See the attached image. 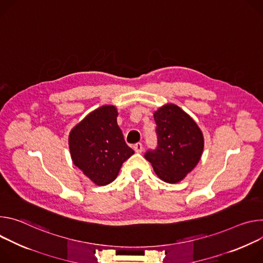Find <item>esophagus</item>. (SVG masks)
I'll return each instance as SVG.
<instances>
[{"instance_id": "34e87169", "label": "esophagus", "mask_w": 263, "mask_h": 263, "mask_svg": "<svg viewBox=\"0 0 263 263\" xmlns=\"http://www.w3.org/2000/svg\"><path fill=\"white\" fill-rule=\"evenodd\" d=\"M134 149H135L136 153L141 154L143 152V145H142V143H137L135 146H134Z\"/></svg>"}]
</instances>
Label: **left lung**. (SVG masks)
Wrapping results in <instances>:
<instances>
[{
	"mask_svg": "<svg viewBox=\"0 0 263 263\" xmlns=\"http://www.w3.org/2000/svg\"><path fill=\"white\" fill-rule=\"evenodd\" d=\"M158 147L145 154L157 176L176 184L185 179L200 160L203 136L191 117L180 106L167 103L154 112Z\"/></svg>",
	"mask_w": 263,
	"mask_h": 263,
	"instance_id": "left-lung-1",
	"label": "left lung"
}]
</instances>
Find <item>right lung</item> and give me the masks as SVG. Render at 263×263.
<instances>
[{
    "label": "right lung",
    "instance_id": "right-lung-1",
    "mask_svg": "<svg viewBox=\"0 0 263 263\" xmlns=\"http://www.w3.org/2000/svg\"><path fill=\"white\" fill-rule=\"evenodd\" d=\"M118 110L102 105L86 115L69 135L72 161L97 186L110 184L135 152L117 124Z\"/></svg>",
    "mask_w": 263,
    "mask_h": 263
}]
</instances>
